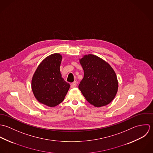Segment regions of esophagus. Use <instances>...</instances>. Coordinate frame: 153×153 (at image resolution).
Masks as SVG:
<instances>
[{
	"mask_svg": "<svg viewBox=\"0 0 153 153\" xmlns=\"http://www.w3.org/2000/svg\"><path fill=\"white\" fill-rule=\"evenodd\" d=\"M76 86H77V82H74L72 83L71 85V88H76Z\"/></svg>",
	"mask_w": 153,
	"mask_h": 153,
	"instance_id": "34e87169",
	"label": "esophagus"
}]
</instances>
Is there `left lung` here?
<instances>
[{"label": "left lung", "mask_w": 153, "mask_h": 153, "mask_svg": "<svg viewBox=\"0 0 153 153\" xmlns=\"http://www.w3.org/2000/svg\"><path fill=\"white\" fill-rule=\"evenodd\" d=\"M84 77L79 89L87 101L95 107L110 103L115 97L118 82L112 67L99 57L89 54L79 60Z\"/></svg>", "instance_id": "8db88e82"}]
</instances>
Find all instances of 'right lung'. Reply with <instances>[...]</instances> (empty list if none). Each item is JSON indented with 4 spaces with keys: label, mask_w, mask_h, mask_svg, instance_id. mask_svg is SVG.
<instances>
[{
    "label": "right lung",
    "mask_w": 153,
    "mask_h": 153,
    "mask_svg": "<svg viewBox=\"0 0 153 153\" xmlns=\"http://www.w3.org/2000/svg\"><path fill=\"white\" fill-rule=\"evenodd\" d=\"M62 56L55 53L47 57L34 73L31 88L37 100L48 106L61 103L70 87L61 77L60 67Z\"/></svg>",
    "instance_id": "1"
}]
</instances>
